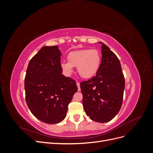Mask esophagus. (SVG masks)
<instances>
[{
	"mask_svg": "<svg viewBox=\"0 0 153 153\" xmlns=\"http://www.w3.org/2000/svg\"><path fill=\"white\" fill-rule=\"evenodd\" d=\"M76 85L78 87V91H80V83L79 82H76Z\"/></svg>",
	"mask_w": 153,
	"mask_h": 153,
	"instance_id": "1",
	"label": "esophagus"
}]
</instances>
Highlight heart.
I'll return each instance as SVG.
<instances>
[{"label": "heart", "mask_w": 153, "mask_h": 153, "mask_svg": "<svg viewBox=\"0 0 153 153\" xmlns=\"http://www.w3.org/2000/svg\"><path fill=\"white\" fill-rule=\"evenodd\" d=\"M68 61L61 63V67L66 75H70L73 67H77L79 75L89 78L98 71L101 65V55L96 49L84 48L73 51L68 55Z\"/></svg>", "instance_id": "1"}]
</instances>
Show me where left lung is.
Instances as JSON below:
<instances>
[{
    "mask_svg": "<svg viewBox=\"0 0 153 153\" xmlns=\"http://www.w3.org/2000/svg\"><path fill=\"white\" fill-rule=\"evenodd\" d=\"M101 46V62L98 71L91 79L80 83L82 103L87 116L92 121H111L121 108L124 77L117 57L104 43Z\"/></svg>",
    "mask_w": 153,
    "mask_h": 153,
    "instance_id": "1",
    "label": "left lung"
}]
</instances>
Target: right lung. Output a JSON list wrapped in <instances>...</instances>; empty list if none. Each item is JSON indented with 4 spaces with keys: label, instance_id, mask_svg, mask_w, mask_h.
<instances>
[{
    "label": "right lung",
    "instance_id": "1",
    "mask_svg": "<svg viewBox=\"0 0 153 153\" xmlns=\"http://www.w3.org/2000/svg\"><path fill=\"white\" fill-rule=\"evenodd\" d=\"M58 46L43 47L29 61L25 78V100L39 121L57 124L66 116L68 105L78 88L62 74Z\"/></svg>",
    "mask_w": 153,
    "mask_h": 153
}]
</instances>
